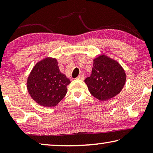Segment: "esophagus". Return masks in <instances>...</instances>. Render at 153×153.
<instances>
[{
    "label": "esophagus",
    "mask_w": 153,
    "mask_h": 153,
    "mask_svg": "<svg viewBox=\"0 0 153 153\" xmlns=\"http://www.w3.org/2000/svg\"><path fill=\"white\" fill-rule=\"evenodd\" d=\"M77 79H81L83 80L84 79V74H80L79 76H78V77H77Z\"/></svg>",
    "instance_id": "1"
}]
</instances>
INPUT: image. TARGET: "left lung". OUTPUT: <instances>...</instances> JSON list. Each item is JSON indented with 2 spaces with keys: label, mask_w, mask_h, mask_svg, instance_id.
<instances>
[{
  "label": "left lung",
  "mask_w": 153,
  "mask_h": 153,
  "mask_svg": "<svg viewBox=\"0 0 153 153\" xmlns=\"http://www.w3.org/2000/svg\"><path fill=\"white\" fill-rule=\"evenodd\" d=\"M126 81V74L122 66L103 54L94 59L91 76L84 80L90 94L100 101L120 94Z\"/></svg>",
  "instance_id": "left-lung-1"
}]
</instances>
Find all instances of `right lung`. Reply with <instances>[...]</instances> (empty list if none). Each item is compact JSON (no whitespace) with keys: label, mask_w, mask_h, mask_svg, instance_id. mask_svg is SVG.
Here are the masks:
<instances>
[{"label":"right lung","mask_w":153,"mask_h":153,"mask_svg":"<svg viewBox=\"0 0 153 153\" xmlns=\"http://www.w3.org/2000/svg\"><path fill=\"white\" fill-rule=\"evenodd\" d=\"M71 83L59 70L56 58L46 56L37 62L27 79V89L32 99L42 107H53L63 99Z\"/></svg>","instance_id":"1"}]
</instances>
